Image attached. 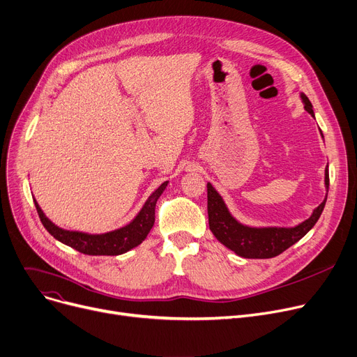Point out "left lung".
Returning <instances> with one entry per match:
<instances>
[{"label": "left lung", "instance_id": "left-lung-1", "mask_svg": "<svg viewBox=\"0 0 357 357\" xmlns=\"http://www.w3.org/2000/svg\"><path fill=\"white\" fill-rule=\"evenodd\" d=\"M304 109L313 117V106L304 93H300ZM321 133V130H320ZM323 137V133H321ZM326 195L312 215L294 227H251L236 220L229 212L220 192L209 182L208 188V221L215 238L228 250L243 258H273L300 241L319 221L328 192V169L324 171Z\"/></svg>", "mask_w": 357, "mask_h": 357}]
</instances>
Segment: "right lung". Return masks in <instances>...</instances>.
<instances>
[{
    "label": "right lung",
    "mask_w": 357,
    "mask_h": 357,
    "mask_svg": "<svg viewBox=\"0 0 357 357\" xmlns=\"http://www.w3.org/2000/svg\"><path fill=\"white\" fill-rule=\"evenodd\" d=\"M168 183V181L163 182L155 192L151 194L137 215L128 225L105 234H89L60 228L45 217L36 198L34 204L44 228L57 241L87 255H121L142 244V241L148 236L155 224V205Z\"/></svg>",
    "instance_id": "obj_1"
}]
</instances>
